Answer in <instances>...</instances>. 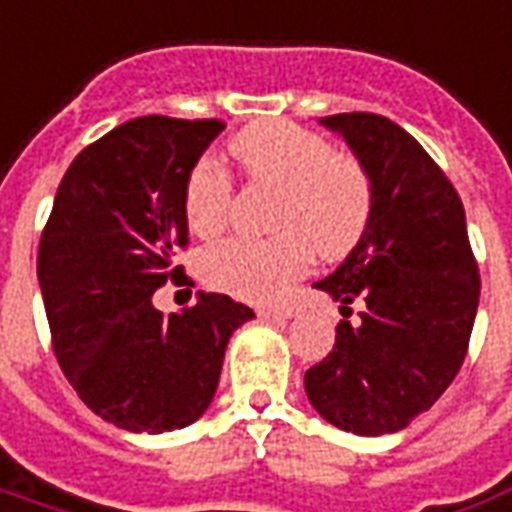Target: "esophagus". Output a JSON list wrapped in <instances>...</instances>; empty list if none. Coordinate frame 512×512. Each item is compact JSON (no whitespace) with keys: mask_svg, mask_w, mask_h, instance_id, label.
<instances>
[{"mask_svg":"<svg viewBox=\"0 0 512 512\" xmlns=\"http://www.w3.org/2000/svg\"><path fill=\"white\" fill-rule=\"evenodd\" d=\"M261 319H272V322H286L292 319L294 311L292 308H259Z\"/></svg>","mask_w":512,"mask_h":512,"instance_id":"34e87169","label":"esophagus"}]
</instances>
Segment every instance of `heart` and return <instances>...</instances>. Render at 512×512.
Instances as JSON below:
<instances>
[{"instance_id":"obj_1","label":"heart","mask_w":512,"mask_h":512,"mask_svg":"<svg viewBox=\"0 0 512 512\" xmlns=\"http://www.w3.org/2000/svg\"><path fill=\"white\" fill-rule=\"evenodd\" d=\"M231 155L256 185L281 188L275 201V237H234L212 245L201 259L204 281L251 302L281 300L289 283L308 270L313 251L343 259L357 248L374 215V185L352 155L292 122H259L231 138ZM229 171L218 160L190 166L182 210L193 234L215 237L231 218Z\"/></svg>"}]
</instances>
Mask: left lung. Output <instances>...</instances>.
Instances as JSON below:
<instances>
[{"label":"left lung","mask_w":512,"mask_h":512,"mask_svg":"<svg viewBox=\"0 0 512 512\" xmlns=\"http://www.w3.org/2000/svg\"><path fill=\"white\" fill-rule=\"evenodd\" d=\"M346 138L374 185L363 240L316 283L357 322L335 327L333 352L308 368L305 393L327 423L360 436L395 434L428 412L464 363L480 275L464 204L434 158L393 119H319Z\"/></svg>","instance_id":"8db88e82"}]
</instances>
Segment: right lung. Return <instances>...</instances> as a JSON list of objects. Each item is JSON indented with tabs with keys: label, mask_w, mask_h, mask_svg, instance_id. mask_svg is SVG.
I'll return each instance as SVG.
<instances>
[{
	"label": "right lung",
	"mask_w": 512,
	"mask_h": 512,
	"mask_svg": "<svg viewBox=\"0 0 512 512\" xmlns=\"http://www.w3.org/2000/svg\"><path fill=\"white\" fill-rule=\"evenodd\" d=\"M226 128L220 119L138 117L81 149L59 182L37 248V281L59 368L106 423L163 434L196 423L218 390L231 333L253 311L199 292L182 313L152 294L185 281L182 188Z\"/></svg>",
	"instance_id": "obj_1"
}]
</instances>
